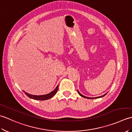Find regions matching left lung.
Returning a JSON list of instances; mask_svg holds the SVG:
<instances>
[{
  "label": "left lung",
  "instance_id": "1",
  "mask_svg": "<svg viewBox=\"0 0 132 132\" xmlns=\"http://www.w3.org/2000/svg\"><path fill=\"white\" fill-rule=\"evenodd\" d=\"M78 94H79V95H80L82 97H85V98H87V99H97V98H100V97H103V96H104L105 95L107 94V93H106L105 94H104V95H102V96H98V97H87V96H84V95H82L81 94L80 92H79V91L78 90Z\"/></svg>",
  "mask_w": 132,
  "mask_h": 132
}]
</instances>
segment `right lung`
Returning <instances> with one entry per match:
<instances>
[{
	"mask_svg": "<svg viewBox=\"0 0 132 132\" xmlns=\"http://www.w3.org/2000/svg\"><path fill=\"white\" fill-rule=\"evenodd\" d=\"M58 85L56 87V88L52 91L51 92H50L49 94H47L46 95H33L29 94L28 93H27L26 92H24V93L26 94L27 96H28L30 99H34V100H45L49 99L50 98H52L53 96H54V95L57 93V92L58 91Z\"/></svg>",
	"mask_w": 132,
	"mask_h": 132,
	"instance_id": "1",
	"label": "right lung"
}]
</instances>
